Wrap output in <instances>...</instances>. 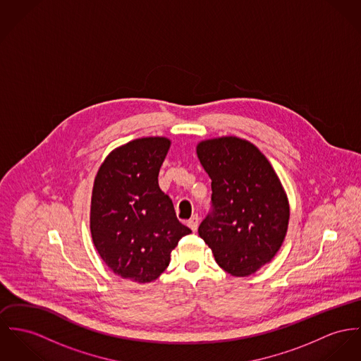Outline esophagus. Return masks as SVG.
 <instances>
[{"instance_id": "esophagus-1", "label": "esophagus", "mask_w": 361, "mask_h": 361, "mask_svg": "<svg viewBox=\"0 0 361 361\" xmlns=\"http://www.w3.org/2000/svg\"><path fill=\"white\" fill-rule=\"evenodd\" d=\"M197 225H199V217H197V216H192V217L188 220V226L195 232V231L197 229Z\"/></svg>"}]
</instances>
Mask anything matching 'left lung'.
I'll use <instances>...</instances> for the list:
<instances>
[{
	"mask_svg": "<svg viewBox=\"0 0 361 361\" xmlns=\"http://www.w3.org/2000/svg\"><path fill=\"white\" fill-rule=\"evenodd\" d=\"M196 154L213 191L199 236L225 272L250 276L281 247L290 219L287 195L269 161L247 140H204Z\"/></svg>",
	"mask_w": 361,
	"mask_h": 361,
	"instance_id": "obj_1",
	"label": "left lung"
}]
</instances>
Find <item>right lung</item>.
I'll list each match as a JSON object with an SVG mask.
<instances>
[{
  "label": "right lung",
  "mask_w": 361,
  "mask_h": 361,
  "mask_svg": "<svg viewBox=\"0 0 361 361\" xmlns=\"http://www.w3.org/2000/svg\"><path fill=\"white\" fill-rule=\"evenodd\" d=\"M170 140L142 137L115 148L99 169L90 203L94 247L112 272L137 283L159 278L191 229L177 220L158 174Z\"/></svg>",
  "instance_id": "1"
}]
</instances>
